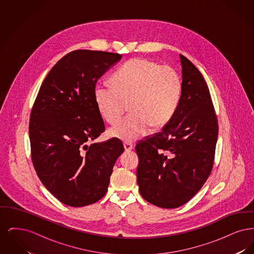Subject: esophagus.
I'll return each mask as SVG.
<instances>
[{
    "instance_id": "obj_1",
    "label": "esophagus",
    "mask_w": 254,
    "mask_h": 254,
    "mask_svg": "<svg viewBox=\"0 0 254 254\" xmlns=\"http://www.w3.org/2000/svg\"><path fill=\"white\" fill-rule=\"evenodd\" d=\"M124 147H125V150H126V151H129V150L133 149V145L131 143L125 142V143H124Z\"/></svg>"
}]
</instances>
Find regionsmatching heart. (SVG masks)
Here are the masks:
<instances>
[{"instance_id":"obj_1","label":"heart","mask_w":254,"mask_h":254,"mask_svg":"<svg viewBox=\"0 0 254 254\" xmlns=\"http://www.w3.org/2000/svg\"><path fill=\"white\" fill-rule=\"evenodd\" d=\"M110 82L112 86L97 85L94 100L102 117L112 125L121 120L125 103H128L131 113L109 130L111 136L124 141L139 139L150 126L165 127L180 103V74L152 61L137 58L127 62Z\"/></svg>"}]
</instances>
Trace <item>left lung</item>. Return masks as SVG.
Segmentation results:
<instances>
[{"mask_svg":"<svg viewBox=\"0 0 254 254\" xmlns=\"http://www.w3.org/2000/svg\"><path fill=\"white\" fill-rule=\"evenodd\" d=\"M182 95L162 131L136 145L142 197L163 208L189 202L207 180L214 163L218 120L208 87L193 64L180 54Z\"/></svg>","mask_w":254,"mask_h":254,"instance_id":"left-lung-1","label":"left lung"}]
</instances>
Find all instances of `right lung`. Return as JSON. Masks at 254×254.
Here are the masks:
<instances>
[{"instance_id": "1", "label": "right lung", "mask_w": 254, "mask_h": 254, "mask_svg": "<svg viewBox=\"0 0 254 254\" xmlns=\"http://www.w3.org/2000/svg\"><path fill=\"white\" fill-rule=\"evenodd\" d=\"M121 54L87 49L64 55L41 85L29 120L37 175L64 205L93 204L107 192L113 166L124 151L117 138L90 145L105 131L94 89Z\"/></svg>"}]
</instances>
